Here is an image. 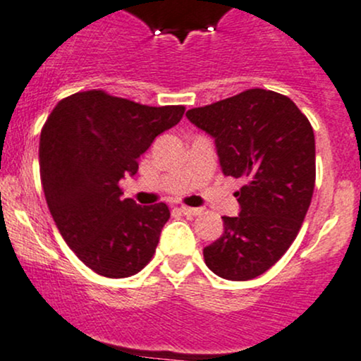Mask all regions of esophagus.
<instances>
[{
	"label": "esophagus",
	"mask_w": 361,
	"mask_h": 361,
	"mask_svg": "<svg viewBox=\"0 0 361 361\" xmlns=\"http://www.w3.org/2000/svg\"><path fill=\"white\" fill-rule=\"evenodd\" d=\"M180 212H183L185 216H200V214L204 211H202V209H199V207H187V205H181Z\"/></svg>",
	"instance_id": "34e87169"
}]
</instances>
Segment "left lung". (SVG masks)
Returning a JSON list of instances; mask_svg holds the SVG:
<instances>
[{"label": "left lung", "instance_id": "left-lung-1", "mask_svg": "<svg viewBox=\"0 0 361 361\" xmlns=\"http://www.w3.org/2000/svg\"><path fill=\"white\" fill-rule=\"evenodd\" d=\"M187 118L214 138L224 176L247 181L235 193L240 214L223 217L205 264L223 279H253L286 253L310 207L314 130L290 97L264 89L190 109Z\"/></svg>", "mask_w": 361, "mask_h": 361}]
</instances>
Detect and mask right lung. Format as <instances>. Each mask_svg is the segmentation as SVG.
<instances>
[{
    "label": "right lung",
    "instance_id": "1",
    "mask_svg": "<svg viewBox=\"0 0 361 361\" xmlns=\"http://www.w3.org/2000/svg\"><path fill=\"white\" fill-rule=\"evenodd\" d=\"M183 113L87 90L59 101L46 120L39 166L47 207L63 240L97 274L128 277L152 259L168 205L123 199L120 180L135 176L142 154Z\"/></svg>",
    "mask_w": 361,
    "mask_h": 361
}]
</instances>
